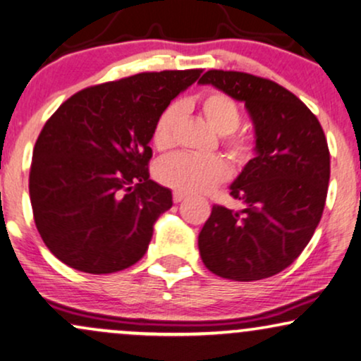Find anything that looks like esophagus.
Listing matches in <instances>:
<instances>
[{
    "label": "esophagus",
    "instance_id": "obj_1",
    "mask_svg": "<svg viewBox=\"0 0 361 361\" xmlns=\"http://www.w3.org/2000/svg\"><path fill=\"white\" fill-rule=\"evenodd\" d=\"M185 198H186V195L181 193V191H175V193H173V202H175V203L183 202Z\"/></svg>",
    "mask_w": 361,
    "mask_h": 361
}]
</instances>
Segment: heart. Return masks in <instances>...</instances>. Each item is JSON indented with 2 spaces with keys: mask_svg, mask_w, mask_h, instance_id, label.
I'll list each match as a JSON object with an SVG mask.
<instances>
[{
  "mask_svg": "<svg viewBox=\"0 0 361 361\" xmlns=\"http://www.w3.org/2000/svg\"><path fill=\"white\" fill-rule=\"evenodd\" d=\"M203 115L214 130L223 135L228 154L238 165H245L255 157V141L250 135L238 131L241 109L230 94L209 91L202 99ZM185 113V104L173 102L163 109L153 128V143L158 149L175 145L176 128ZM230 176V166L213 154L176 153L163 158L157 165V178L168 188L181 193H207Z\"/></svg>",
  "mask_w": 361,
  "mask_h": 361,
  "instance_id": "b5f03b06",
  "label": "heart"
}]
</instances>
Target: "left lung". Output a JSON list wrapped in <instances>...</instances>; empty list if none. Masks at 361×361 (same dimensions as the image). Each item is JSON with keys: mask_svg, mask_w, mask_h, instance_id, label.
<instances>
[{"mask_svg": "<svg viewBox=\"0 0 361 361\" xmlns=\"http://www.w3.org/2000/svg\"><path fill=\"white\" fill-rule=\"evenodd\" d=\"M198 83L245 103L257 153L230 186L245 208L214 204L200 231V255L228 280L273 276L300 257L322 220L330 181L323 128L302 99L271 80L209 70Z\"/></svg>", "mask_w": 361, "mask_h": 361, "instance_id": "obj_1", "label": "left lung"}]
</instances>
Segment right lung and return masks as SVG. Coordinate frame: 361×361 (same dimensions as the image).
Instances as JSON below:
<instances>
[{
	"label": "right lung",
	"instance_id": "obj_1",
	"mask_svg": "<svg viewBox=\"0 0 361 361\" xmlns=\"http://www.w3.org/2000/svg\"><path fill=\"white\" fill-rule=\"evenodd\" d=\"M203 70L138 73L68 98L44 123L30 170L36 228L75 270L121 271L147 253L171 191L149 180L158 116Z\"/></svg>",
	"mask_w": 361,
	"mask_h": 361
}]
</instances>
